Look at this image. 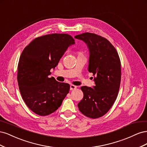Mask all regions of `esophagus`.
Instances as JSON below:
<instances>
[{
	"label": "esophagus",
	"instance_id": "obj_1",
	"mask_svg": "<svg viewBox=\"0 0 147 147\" xmlns=\"http://www.w3.org/2000/svg\"><path fill=\"white\" fill-rule=\"evenodd\" d=\"M77 88V86L74 85V84H70V90H75V89Z\"/></svg>",
	"mask_w": 147,
	"mask_h": 147
}]
</instances>
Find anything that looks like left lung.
I'll return each mask as SVG.
<instances>
[{"label": "left lung", "mask_w": 147, "mask_h": 147, "mask_svg": "<svg viewBox=\"0 0 147 147\" xmlns=\"http://www.w3.org/2000/svg\"><path fill=\"white\" fill-rule=\"evenodd\" d=\"M89 50L88 71L94 75L93 88L81 87L83 98L78 107L86 117L97 118L108 112L116 100L121 82V63L116 49L106 38L86 32L75 35Z\"/></svg>", "instance_id": "obj_1"}]
</instances>
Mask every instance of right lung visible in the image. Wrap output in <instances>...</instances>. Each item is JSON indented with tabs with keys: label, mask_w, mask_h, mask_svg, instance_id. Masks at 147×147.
I'll return each mask as SVG.
<instances>
[{
	"label": "right lung",
	"mask_w": 147,
	"mask_h": 147,
	"mask_svg": "<svg viewBox=\"0 0 147 147\" xmlns=\"http://www.w3.org/2000/svg\"><path fill=\"white\" fill-rule=\"evenodd\" d=\"M75 43L68 34H48L34 39L22 52L18 83L23 99L35 113L46 116L55 112L69 92V84L48 75L67 48Z\"/></svg>",
	"instance_id": "obj_1"
}]
</instances>
